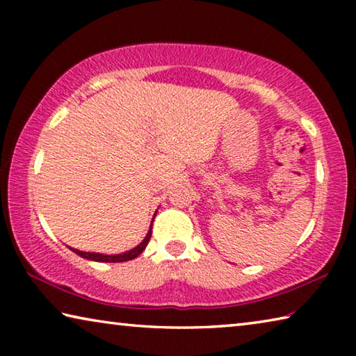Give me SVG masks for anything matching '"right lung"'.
I'll list each match as a JSON object with an SVG mask.
<instances>
[{
    "mask_svg": "<svg viewBox=\"0 0 356 356\" xmlns=\"http://www.w3.org/2000/svg\"><path fill=\"white\" fill-rule=\"evenodd\" d=\"M156 215V212H155ZM154 215V218H155ZM152 218V221H154ZM150 236H152V222H150V227L146 234V237H144L143 242L135 246V248H131L125 252H120V254H100V252H86V251H80V250H75V248H70L72 251L75 252V254L81 256L83 259H88V261H95V262H127L131 261V259H135L141 254V252L146 250V246L150 240Z\"/></svg>",
    "mask_w": 356,
    "mask_h": 356,
    "instance_id": "add662e5",
    "label": "right lung"
}]
</instances>
